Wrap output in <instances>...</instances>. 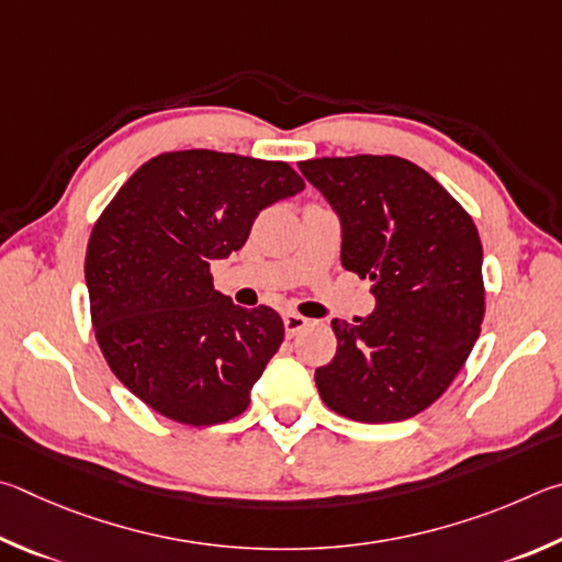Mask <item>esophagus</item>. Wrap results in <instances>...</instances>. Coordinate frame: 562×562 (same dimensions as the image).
Segmentation results:
<instances>
[{
	"instance_id": "34e87169",
	"label": "esophagus",
	"mask_w": 562,
	"mask_h": 562,
	"mask_svg": "<svg viewBox=\"0 0 562 562\" xmlns=\"http://www.w3.org/2000/svg\"><path fill=\"white\" fill-rule=\"evenodd\" d=\"M308 326V318L299 316V313H283V328H286V336L293 338L299 336V333Z\"/></svg>"
}]
</instances>
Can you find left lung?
<instances>
[{"label":"left lung","mask_w":562,"mask_h":562,"mask_svg":"<svg viewBox=\"0 0 562 562\" xmlns=\"http://www.w3.org/2000/svg\"><path fill=\"white\" fill-rule=\"evenodd\" d=\"M340 222V261L370 279L375 311L333 321L338 350L316 370L338 415L385 425L419 415L464 366L484 321V249L435 177L395 155L299 162Z\"/></svg>","instance_id":"left-lung-1"}]
</instances>
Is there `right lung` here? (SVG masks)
<instances>
[{"instance_id": "1", "label": "right lung", "mask_w": 562, "mask_h": 562, "mask_svg": "<svg viewBox=\"0 0 562 562\" xmlns=\"http://www.w3.org/2000/svg\"><path fill=\"white\" fill-rule=\"evenodd\" d=\"M303 187L286 162L180 150L137 167L105 206L86 251L95 340L147 407L190 427L249 407L283 321L269 306H234L210 263L239 251L259 212Z\"/></svg>"}]
</instances>
